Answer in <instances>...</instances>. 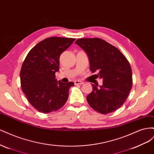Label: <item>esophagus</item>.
<instances>
[{"mask_svg": "<svg viewBox=\"0 0 154 154\" xmlns=\"http://www.w3.org/2000/svg\"><path fill=\"white\" fill-rule=\"evenodd\" d=\"M83 83H84V82H83L80 81V80H76L75 82H74V84H75L76 85H83Z\"/></svg>", "mask_w": 154, "mask_h": 154, "instance_id": "34e87169", "label": "esophagus"}]
</instances>
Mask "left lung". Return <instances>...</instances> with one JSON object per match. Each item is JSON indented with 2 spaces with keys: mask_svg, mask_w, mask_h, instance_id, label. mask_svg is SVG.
<instances>
[{
  "mask_svg": "<svg viewBox=\"0 0 154 154\" xmlns=\"http://www.w3.org/2000/svg\"><path fill=\"white\" fill-rule=\"evenodd\" d=\"M75 44L85 51L90 70L98 72L103 85L92 84V91L87 96L93 109L106 114L116 111L127 100L132 86L130 65L121 51L106 41L98 38H80Z\"/></svg>",
  "mask_w": 154,
  "mask_h": 154,
  "instance_id": "obj_1",
  "label": "left lung"
}]
</instances>
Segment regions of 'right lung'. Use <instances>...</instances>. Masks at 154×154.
Returning a JSON list of instances; mask_svg holds the SVG:
<instances>
[{"instance_id":"add662e5","label":"right lung","mask_w":154,"mask_h":154,"mask_svg":"<svg viewBox=\"0 0 154 154\" xmlns=\"http://www.w3.org/2000/svg\"><path fill=\"white\" fill-rule=\"evenodd\" d=\"M75 38L50 37L37 44L23 62L20 77L22 90L30 104L45 114L57 111L65 105L74 83L57 81L60 56Z\"/></svg>"}]
</instances>
